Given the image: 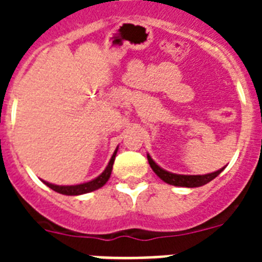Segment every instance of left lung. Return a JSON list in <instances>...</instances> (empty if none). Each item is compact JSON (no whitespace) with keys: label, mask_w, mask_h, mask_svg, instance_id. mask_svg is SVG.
<instances>
[{"label":"left lung","mask_w":262,"mask_h":262,"mask_svg":"<svg viewBox=\"0 0 262 262\" xmlns=\"http://www.w3.org/2000/svg\"><path fill=\"white\" fill-rule=\"evenodd\" d=\"M147 159H148V163L151 165L152 170L159 176L164 182L169 185H173V186H182V187H200L203 186V185L209 184L210 181H212L216 176L221 174L222 172L224 170L226 166L221 168L219 170L216 172H212V173H207V174H198V176H189V174H176V173L172 172H168L165 169H163L161 166L157 165L155 163L152 157L149 155H147Z\"/></svg>","instance_id":"8db88e82"}]
</instances>
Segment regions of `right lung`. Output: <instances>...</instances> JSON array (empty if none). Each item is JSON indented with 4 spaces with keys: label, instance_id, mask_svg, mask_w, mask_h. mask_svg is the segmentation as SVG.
<instances>
[{
    "label": "right lung",
    "instance_id": "add662e5",
    "mask_svg": "<svg viewBox=\"0 0 262 262\" xmlns=\"http://www.w3.org/2000/svg\"><path fill=\"white\" fill-rule=\"evenodd\" d=\"M117 152H118V147L114 151V154H113V156H111L110 161H108L105 170H103L98 177L92 180V181H88V182H84V184H78V185H68V186L50 184V182L43 181V180H41V181L45 182L48 187H51L52 190H55L56 193L64 194V195H81V194H86V193H90V191H94L97 190V189H99V187H102L103 185L108 181V178H110L111 176V170H113V164H114L115 156H117Z\"/></svg>",
    "mask_w": 262,
    "mask_h": 262
}]
</instances>
